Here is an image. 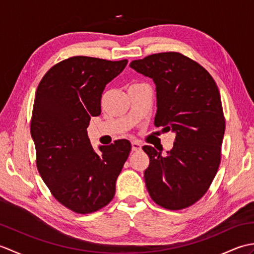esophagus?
Segmentation results:
<instances>
[{"label": "esophagus", "mask_w": 254, "mask_h": 254, "mask_svg": "<svg viewBox=\"0 0 254 254\" xmlns=\"http://www.w3.org/2000/svg\"><path fill=\"white\" fill-rule=\"evenodd\" d=\"M141 149H142L141 143H138L136 141L132 142V150H133V152H138V150H141Z\"/></svg>", "instance_id": "1"}]
</instances>
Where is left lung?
<instances>
[{
  "instance_id": "left-lung-1",
  "label": "left lung",
  "mask_w": 254,
  "mask_h": 254,
  "mask_svg": "<svg viewBox=\"0 0 254 254\" xmlns=\"http://www.w3.org/2000/svg\"><path fill=\"white\" fill-rule=\"evenodd\" d=\"M130 66L156 85L155 126L176 134L165 157L143 146L149 157L147 191L165 208L191 206L206 193L220 163L225 118L217 85L203 66L178 52L148 56Z\"/></svg>"
}]
</instances>
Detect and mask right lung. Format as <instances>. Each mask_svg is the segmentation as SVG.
<instances>
[{
  "instance_id": "obj_1",
  "label": "right lung",
  "mask_w": 254,
  "mask_h": 254,
  "mask_svg": "<svg viewBox=\"0 0 254 254\" xmlns=\"http://www.w3.org/2000/svg\"><path fill=\"white\" fill-rule=\"evenodd\" d=\"M127 64L73 57L52 66L38 85L30 123L37 168L52 195L75 213H93L111 201L130 154L127 139L99 145L97 153L87 135L106 85Z\"/></svg>"
}]
</instances>
